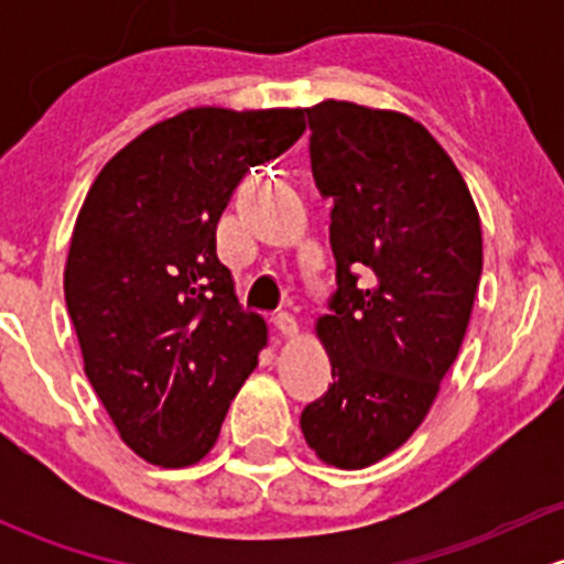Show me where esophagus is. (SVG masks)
<instances>
[{
  "instance_id": "esophagus-1",
  "label": "esophagus",
  "mask_w": 564,
  "mask_h": 564,
  "mask_svg": "<svg viewBox=\"0 0 564 564\" xmlns=\"http://www.w3.org/2000/svg\"><path fill=\"white\" fill-rule=\"evenodd\" d=\"M272 324H275V329L283 335V338H294V335L300 333L297 318H294L292 314H278L275 318H272Z\"/></svg>"
}]
</instances>
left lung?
Masks as SVG:
<instances>
[{
	"instance_id": "8db88e82",
	"label": "left lung",
	"mask_w": 564,
	"mask_h": 564,
	"mask_svg": "<svg viewBox=\"0 0 564 564\" xmlns=\"http://www.w3.org/2000/svg\"><path fill=\"white\" fill-rule=\"evenodd\" d=\"M308 124L338 292L316 318L333 384L300 429L318 460L366 469L420 429L458 357L482 272L480 215L417 119L322 100Z\"/></svg>"
}]
</instances>
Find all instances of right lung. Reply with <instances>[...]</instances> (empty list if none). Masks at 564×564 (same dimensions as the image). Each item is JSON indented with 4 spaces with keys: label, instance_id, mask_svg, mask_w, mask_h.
Masks as SVG:
<instances>
[{
    "label": "right lung",
    "instance_id": "add662e5",
    "mask_svg": "<svg viewBox=\"0 0 564 564\" xmlns=\"http://www.w3.org/2000/svg\"><path fill=\"white\" fill-rule=\"evenodd\" d=\"M308 108L196 106L100 169L78 209L65 303L119 440L163 469L198 464L267 346L215 253L231 191L305 133Z\"/></svg>",
    "mask_w": 564,
    "mask_h": 564
}]
</instances>
